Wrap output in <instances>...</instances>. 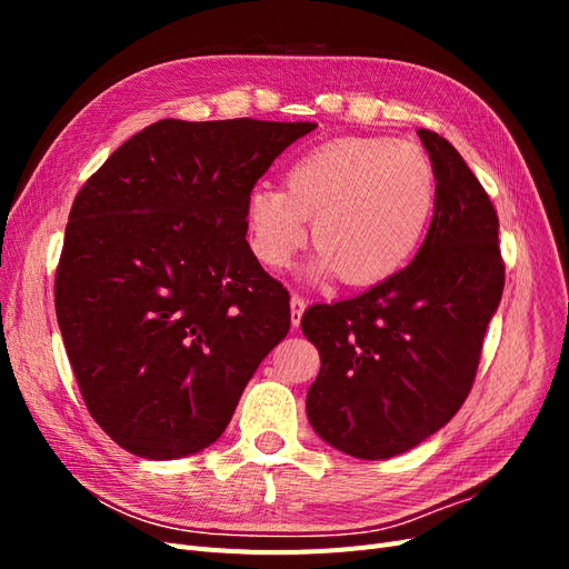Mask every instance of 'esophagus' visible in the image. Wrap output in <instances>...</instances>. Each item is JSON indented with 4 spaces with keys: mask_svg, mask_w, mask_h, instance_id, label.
I'll use <instances>...</instances> for the list:
<instances>
[{
    "mask_svg": "<svg viewBox=\"0 0 569 569\" xmlns=\"http://www.w3.org/2000/svg\"><path fill=\"white\" fill-rule=\"evenodd\" d=\"M289 306H291V325L299 327V325H301V318H303V311H306V301H303V297H299V295H291Z\"/></svg>",
    "mask_w": 569,
    "mask_h": 569,
    "instance_id": "obj_1",
    "label": "esophagus"
}]
</instances>
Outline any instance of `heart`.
Wrapping results in <instances>:
<instances>
[{
    "label": "heart",
    "mask_w": 569,
    "mask_h": 569,
    "mask_svg": "<svg viewBox=\"0 0 569 569\" xmlns=\"http://www.w3.org/2000/svg\"><path fill=\"white\" fill-rule=\"evenodd\" d=\"M287 189L268 182L247 194L253 256L284 268L308 237V278L339 272L349 284H377L418 253L437 203V178L427 153L389 137H339L303 151L287 166Z\"/></svg>",
    "instance_id": "heart-1"
}]
</instances>
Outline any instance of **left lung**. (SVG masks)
I'll use <instances>...</instances> for the list:
<instances>
[{
	"label": "left lung",
	"mask_w": 569,
	"mask_h": 569,
	"mask_svg": "<svg viewBox=\"0 0 569 569\" xmlns=\"http://www.w3.org/2000/svg\"><path fill=\"white\" fill-rule=\"evenodd\" d=\"M418 134L437 178L435 218L418 256L363 295L316 303L301 318L320 353L308 422L332 449L360 460L416 449L456 416L503 297L493 203L451 142Z\"/></svg>",
	"instance_id": "8db88e82"
}]
</instances>
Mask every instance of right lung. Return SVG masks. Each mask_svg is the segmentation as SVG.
<instances>
[{
    "label": "right lung",
    "instance_id": "right-lung-1",
    "mask_svg": "<svg viewBox=\"0 0 569 569\" xmlns=\"http://www.w3.org/2000/svg\"><path fill=\"white\" fill-rule=\"evenodd\" d=\"M318 123L166 118L78 192L57 320L90 416L132 456L211 446L289 332V295L247 242V194Z\"/></svg>",
    "mask_w": 569,
    "mask_h": 569
}]
</instances>
